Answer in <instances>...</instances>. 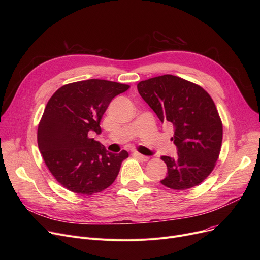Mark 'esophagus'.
<instances>
[{
  "label": "esophagus",
  "instance_id": "obj_1",
  "mask_svg": "<svg viewBox=\"0 0 260 260\" xmlns=\"http://www.w3.org/2000/svg\"><path fill=\"white\" fill-rule=\"evenodd\" d=\"M133 155H134L136 158H138V159H140V160H142V161H147V160H148V157H147V156H144V155H142V154H140V153H138V152H134Z\"/></svg>",
  "mask_w": 260,
  "mask_h": 260
}]
</instances>
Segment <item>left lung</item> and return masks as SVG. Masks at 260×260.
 Returning <instances> with one entry per match:
<instances>
[{"label": "left lung", "mask_w": 260, "mask_h": 260, "mask_svg": "<svg viewBox=\"0 0 260 260\" xmlns=\"http://www.w3.org/2000/svg\"><path fill=\"white\" fill-rule=\"evenodd\" d=\"M137 88L159 120L174 126L177 157H161L168 175L160 182L173 189L200 184L213 171L222 142V123L211 95L172 75L141 81Z\"/></svg>", "instance_id": "left-lung-1"}]
</instances>
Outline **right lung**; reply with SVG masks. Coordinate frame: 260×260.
<instances>
[{"label":"right lung","instance_id":"1","mask_svg":"<svg viewBox=\"0 0 260 260\" xmlns=\"http://www.w3.org/2000/svg\"><path fill=\"white\" fill-rule=\"evenodd\" d=\"M128 88L89 79L66 84L51 95L38 127V145L52 176L68 190L92 195L117 178L128 153L108 152L89 136L101 134L100 121L109 103Z\"/></svg>","mask_w":260,"mask_h":260}]
</instances>
